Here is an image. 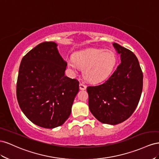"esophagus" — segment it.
Instances as JSON below:
<instances>
[{"label": "esophagus", "mask_w": 159, "mask_h": 159, "mask_svg": "<svg viewBox=\"0 0 159 159\" xmlns=\"http://www.w3.org/2000/svg\"><path fill=\"white\" fill-rule=\"evenodd\" d=\"M79 89H80V90H85L86 89H87V86H86L85 84H84L83 83H80L79 84Z\"/></svg>", "instance_id": "esophagus-1"}]
</instances>
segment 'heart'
Listing matches in <instances>:
<instances>
[{"instance_id": "b5f03b06", "label": "heart", "mask_w": 159, "mask_h": 159, "mask_svg": "<svg viewBox=\"0 0 159 159\" xmlns=\"http://www.w3.org/2000/svg\"><path fill=\"white\" fill-rule=\"evenodd\" d=\"M114 52L102 49L90 48L76 52L68 61V66L76 70L83 69L85 79L90 83H98L105 80L114 71L116 65Z\"/></svg>"}]
</instances>
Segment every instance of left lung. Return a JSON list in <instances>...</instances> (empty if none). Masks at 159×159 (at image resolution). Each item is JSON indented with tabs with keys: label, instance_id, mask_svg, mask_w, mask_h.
Returning a JSON list of instances; mask_svg holds the SVG:
<instances>
[{
	"label": "left lung",
	"instance_id": "left-lung-1",
	"mask_svg": "<svg viewBox=\"0 0 159 159\" xmlns=\"http://www.w3.org/2000/svg\"><path fill=\"white\" fill-rule=\"evenodd\" d=\"M120 64L105 82L87 87L90 111L104 124L126 120L137 108L143 90V75L138 58L130 50L112 44Z\"/></svg>",
	"mask_w": 159,
	"mask_h": 159
}]
</instances>
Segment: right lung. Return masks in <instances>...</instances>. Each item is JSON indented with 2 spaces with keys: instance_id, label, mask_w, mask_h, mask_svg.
Instances as JSON below:
<instances>
[{
  "instance_id": "right-lung-1",
  "label": "right lung",
  "mask_w": 159,
  "mask_h": 159,
  "mask_svg": "<svg viewBox=\"0 0 159 159\" xmlns=\"http://www.w3.org/2000/svg\"><path fill=\"white\" fill-rule=\"evenodd\" d=\"M54 42L38 44L22 58L16 85L21 111L36 125L54 129L69 119L79 82L65 76L67 62Z\"/></svg>"
}]
</instances>
